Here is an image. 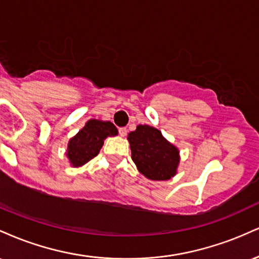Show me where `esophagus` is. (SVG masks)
<instances>
[{"mask_svg": "<svg viewBox=\"0 0 259 259\" xmlns=\"http://www.w3.org/2000/svg\"><path fill=\"white\" fill-rule=\"evenodd\" d=\"M126 133H127L126 127H119V135L120 136H125Z\"/></svg>", "mask_w": 259, "mask_h": 259, "instance_id": "34e87169", "label": "esophagus"}]
</instances>
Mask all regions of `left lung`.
<instances>
[{
	"label": "left lung",
	"mask_w": 259,
	"mask_h": 259,
	"mask_svg": "<svg viewBox=\"0 0 259 259\" xmlns=\"http://www.w3.org/2000/svg\"><path fill=\"white\" fill-rule=\"evenodd\" d=\"M132 159L140 173L151 180H169L177 173L179 151L156 127L139 125L127 135Z\"/></svg>",
	"instance_id": "1"
}]
</instances>
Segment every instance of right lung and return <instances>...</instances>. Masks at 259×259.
Listing matches in <instances>:
<instances>
[{"label": "right lung", "instance_id": "add662e5", "mask_svg": "<svg viewBox=\"0 0 259 259\" xmlns=\"http://www.w3.org/2000/svg\"><path fill=\"white\" fill-rule=\"evenodd\" d=\"M118 134L117 127L111 121L91 119L80 132L70 139L67 156L74 167H80L99 154L107 136Z\"/></svg>", "mask_w": 259, "mask_h": 259}]
</instances>
